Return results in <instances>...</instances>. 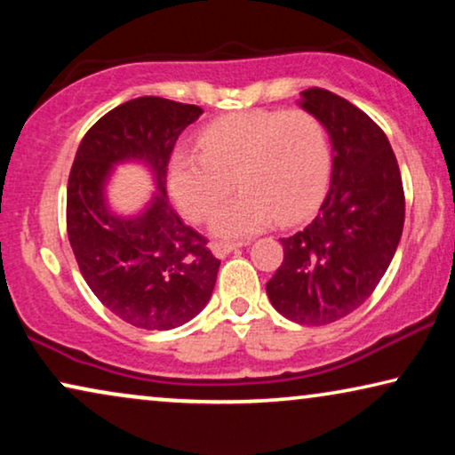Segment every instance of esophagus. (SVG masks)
Instances as JSON below:
<instances>
[{
  "instance_id": "esophagus-1",
  "label": "esophagus",
  "mask_w": 455,
  "mask_h": 455,
  "mask_svg": "<svg viewBox=\"0 0 455 455\" xmlns=\"http://www.w3.org/2000/svg\"><path fill=\"white\" fill-rule=\"evenodd\" d=\"M238 246L240 244H232V242H215V244H211V251H213L217 259H226L228 254L234 252Z\"/></svg>"
}]
</instances>
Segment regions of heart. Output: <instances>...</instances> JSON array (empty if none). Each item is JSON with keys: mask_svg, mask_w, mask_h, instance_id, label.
Returning <instances> with one entry per match:
<instances>
[{"mask_svg": "<svg viewBox=\"0 0 455 455\" xmlns=\"http://www.w3.org/2000/svg\"><path fill=\"white\" fill-rule=\"evenodd\" d=\"M198 153L176 151L167 164V188L186 220H211L220 238H244L273 221L296 223L325 192L331 145L308 111H238L198 134Z\"/></svg>", "mask_w": 455, "mask_h": 455, "instance_id": "obj_1", "label": "heart"}]
</instances>
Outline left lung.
<instances>
[{
    "mask_svg": "<svg viewBox=\"0 0 455 455\" xmlns=\"http://www.w3.org/2000/svg\"><path fill=\"white\" fill-rule=\"evenodd\" d=\"M331 140V184L302 232L282 238L283 263L267 282L273 308L300 325L350 315L387 271L403 229L400 167L383 130L325 89L300 92Z\"/></svg>",
    "mask_w": 455,
    "mask_h": 455,
    "instance_id": "1",
    "label": "left lung"
}]
</instances>
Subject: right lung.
<instances>
[{
    "label": "right lung",
    "mask_w": 455,
    "mask_h": 455,
    "mask_svg": "<svg viewBox=\"0 0 455 455\" xmlns=\"http://www.w3.org/2000/svg\"><path fill=\"white\" fill-rule=\"evenodd\" d=\"M198 105L139 97L105 114L80 142L68 180V238L76 263L103 307L130 325L165 331L201 313L213 294L220 260L186 226L165 192L170 155ZM140 163L156 190L132 216L110 209L115 167Z\"/></svg>",
    "instance_id": "obj_1"
}]
</instances>
